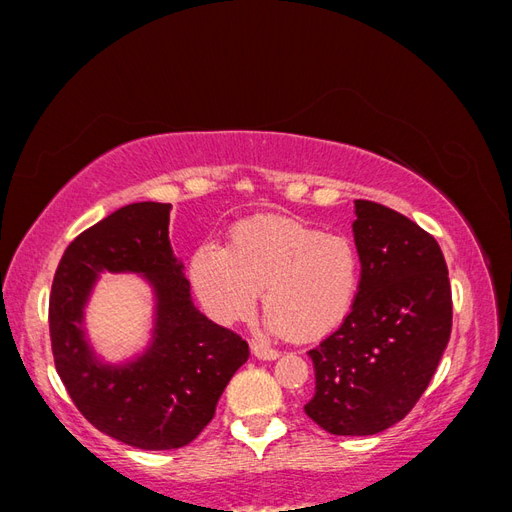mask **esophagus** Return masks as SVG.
Listing matches in <instances>:
<instances>
[{
	"label": "esophagus",
	"instance_id": "1",
	"mask_svg": "<svg viewBox=\"0 0 512 512\" xmlns=\"http://www.w3.org/2000/svg\"><path fill=\"white\" fill-rule=\"evenodd\" d=\"M252 354L256 356V359H262V361H273L280 356V352H277L275 348L265 346V344H252Z\"/></svg>",
	"mask_w": 512,
	"mask_h": 512
}]
</instances>
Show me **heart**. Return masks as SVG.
<instances>
[{"label":"heart","instance_id":"1","mask_svg":"<svg viewBox=\"0 0 512 512\" xmlns=\"http://www.w3.org/2000/svg\"><path fill=\"white\" fill-rule=\"evenodd\" d=\"M190 277L213 320L228 324L250 314L262 290L267 327L303 342L348 316L361 286V258L344 235L265 215L232 228L228 247L198 245Z\"/></svg>","mask_w":512,"mask_h":512}]
</instances>
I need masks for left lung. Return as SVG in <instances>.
I'll use <instances>...</instances> for the list:
<instances>
[{
	"label": "left lung",
	"mask_w": 512,
	"mask_h": 512,
	"mask_svg": "<svg viewBox=\"0 0 512 512\" xmlns=\"http://www.w3.org/2000/svg\"><path fill=\"white\" fill-rule=\"evenodd\" d=\"M361 286L342 327L309 350L316 393L305 414L333 436H374L429 386L453 327L438 241L406 215L354 200Z\"/></svg>",
	"instance_id": "1"
}]
</instances>
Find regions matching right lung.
Instances as JSON below:
<instances>
[{
  "label": "right lung",
  "mask_w": 512,
  "mask_h": 512,
  "mask_svg": "<svg viewBox=\"0 0 512 512\" xmlns=\"http://www.w3.org/2000/svg\"><path fill=\"white\" fill-rule=\"evenodd\" d=\"M168 222L170 205L132 203L87 228L61 256L49 301L55 369L74 406L106 436L143 451L190 444L250 356L237 333L194 307ZM104 270L143 274L157 299L152 342L126 364H104L82 324Z\"/></svg>",
  "instance_id": "obj_1"
}]
</instances>
